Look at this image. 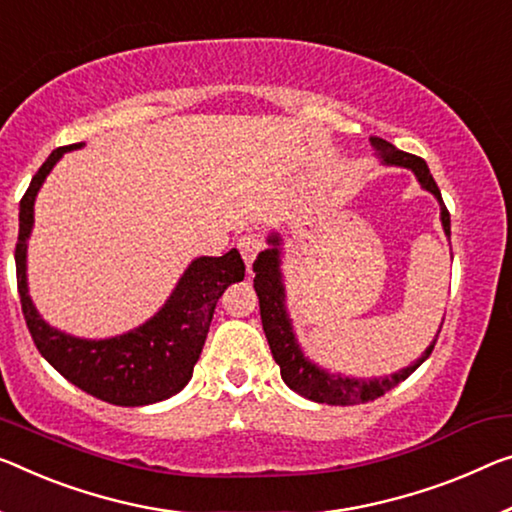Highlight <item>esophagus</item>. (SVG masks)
<instances>
[{
	"mask_svg": "<svg viewBox=\"0 0 512 512\" xmlns=\"http://www.w3.org/2000/svg\"><path fill=\"white\" fill-rule=\"evenodd\" d=\"M263 247H265V240H263V235L261 233H245L242 235V238L238 240V249H240V254H242V258H245V263H247V267L254 263V258L261 254L263 251Z\"/></svg>",
	"mask_w": 512,
	"mask_h": 512,
	"instance_id": "esophagus-1",
	"label": "esophagus"
}]
</instances>
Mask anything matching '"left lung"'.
I'll return each instance as SVG.
<instances>
[{"label":"left lung","mask_w":512,"mask_h":512,"mask_svg":"<svg viewBox=\"0 0 512 512\" xmlns=\"http://www.w3.org/2000/svg\"><path fill=\"white\" fill-rule=\"evenodd\" d=\"M371 144L382 157L384 164H396V167L412 169L416 180H419L423 190L435 194L439 201V210H442V226L444 233L451 238V215L442 201V192L435 183V178L430 176L428 164L412 153L398 151L396 146L389 144L380 137H371ZM270 249H265L258 254L254 261V288L258 295V304H261V320H263V332L267 343H270L272 357L281 368L283 382L300 396L313 400V403H327V405H359L368 403L384 396V393L398 387L400 382L407 380L423 361L430 357L432 348H435L437 338L428 345V350L414 361L412 366L403 368V371L387 375V377H373V380H357V377H345L341 373H327L325 368L313 364L309 357H304L297 343L293 322H290L286 313V288H283V274H281V238L279 233H272ZM442 332V329H439Z\"/></svg>","instance_id":"obj_1"}]
</instances>
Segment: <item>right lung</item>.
<instances>
[{
	"mask_svg": "<svg viewBox=\"0 0 512 512\" xmlns=\"http://www.w3.org/2000/svg\"><path fill=\"white\" fill-rule=\"evenodd\" d=\"M82 146L70 144L52 151L20 201L15 272L22 313L38 352L75 387L121 407L160 403L190 382L219 297L231 283L245 279V263L238 249L215 258H196L180 277L167 304L128 334L89 341L47 325L27 290V240L34 226V201L59 157Z\"/></svg>",
	"mask_w": 512,
	"mask_h": 512,
	"instance_id": "obj_1",
	"label": "right lung"
}]
</instances>
